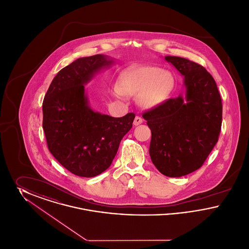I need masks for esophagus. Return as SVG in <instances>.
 I'll list each match as a JSON object with an SVG mask.
<instances>
[{"label": "esophagus", "instance_id": "esophagus-1", "mask_svg": "<svg viewBox=\"0 0 249 249\" xmlns=\"http://www.w3.org/2000/svg\"><path fill=\"white\" fill-rule=\"evenodd\" d=\"M141 123H142V118H140L139 116H136L135 119H134V121H133V124H134L135 126H138V125H140Z\"/></svg>", "mask_w": 249, "mask_h": 249}]
</instances>
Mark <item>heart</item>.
Returning a JSON list of instances; mask_svg holds the SVG:
<instances>
[{
    "instance_id": "heart-1",
    "label": "heart",
    "mask_w": 249,
    "mask_h": 249,
    "mask_svg": "<svg viewBox=\"0 0 249 249\" xmlns=\"http://www.w3.org/2000/svg\"><path fill=\"white\" fill-rule=\"evenodd\" d=\"M175 86L176 79L171 71L158 66L133 65L119 74L113 92L117 97L137 95L141 107L155 108L170 98Z\"/></svg>"
}]
</instances>
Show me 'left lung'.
<instances>
[{
    "instance_id": "obj_1",
    "label": "left lung",
    "mask_w": 249,
    "mask_h": 249,
    "mask_svg": "<svg viewBox=\"0 0 249 249\" xmlns=\"http://www.w3.org/2000/svg\"><path fill=\"white\" fill-rule=\"evenodd\" d=\"M184 76L185 97L167 100L142 114L151 130L149 155L166 177L180 178L198 170L218 141L222 102L213 76L190 59L166 56Z\"/></svg>"
}]
</instances>
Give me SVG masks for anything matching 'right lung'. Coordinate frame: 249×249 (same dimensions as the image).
<instances>
[{"instance_id": "add662e5", "label": "right lung", "mask_w": 249, "mask_h": 249, "mask_svg": "<svg viewBox=\"0 0 249 249\" xmlns=\"http://www.w3.org/2000/svg\"><path fill=\"white\" fill-rule=\"evenodd\" d=\"M114 60L105 55L80 58L57 73L43 102V129L50 153L71 174L93 178L111 165L135 118H113L89 105L85 84Z\"/></svg>"}]
</instances>
